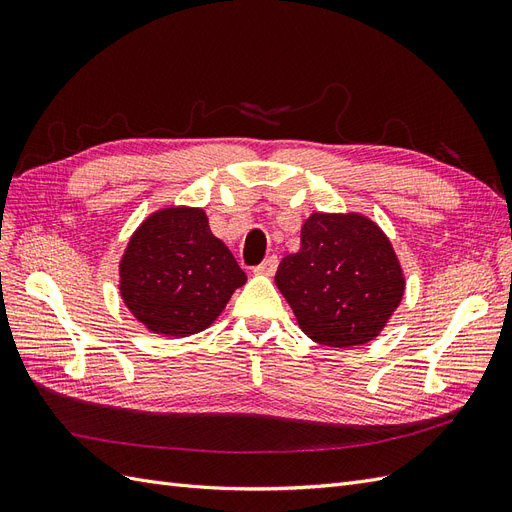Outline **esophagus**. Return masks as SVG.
Here are the masks:
<instances>
[{"instance_id":"esophagus-1","label":"esophagus","mask_w":512,"mask_h":512,"mask_svg":"<svg viewBox=\"0 0 512 512\" xmlns=\"http://www.w3.org/2000/svg\"><path fill=\"white\" fill-rule=\"evenodd\" d=\"M277 256H269V258H265V262H262V265H258L256 269H254V273L256 275H267V277H271V275H275V271H277Z\"/></svg>"}]
</instances>
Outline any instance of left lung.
<instances>
[{"label":"left lung","mask_w":512,"mask_h":512,"mask_svg":"<svg viewBox=\"0 0 512 512\" xmlns=\"http://www.w3.org/2000/svg\"><path fill=\"white\" fill-rule=\"evenodd\" d=\"M275 284L301 331L329 348L376 339L406 292V275L384 230L363 213L316 211L299 252L282 258Z\"/></svg>","instance_id":"obj_1"}]
</instances>
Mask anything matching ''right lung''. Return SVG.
<instances>
[{"instance_id":"obj_1","label":"right lung","mask_w":512,"mask_h":512,"mask_svg":"<svg viewBox=\"0 0 512 512\" xmlns=\"http://www.w3.org/2000/svg\"><path fill=\"white\" fill-rule=\"evenodd\" d=\"M245 282L200 207L149 213L119 260V294L130 314L147 331L175 339L211 327Z\"/></svg>"}]
</instances>
